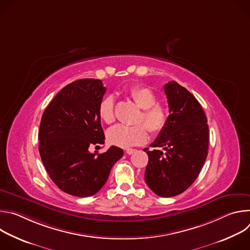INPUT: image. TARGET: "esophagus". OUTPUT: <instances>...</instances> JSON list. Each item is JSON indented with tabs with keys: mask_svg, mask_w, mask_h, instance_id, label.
<instances>
[{
	"mask_svg": "<svg viewBox=\"0 0 250 250\" xmlns=\"http://www.w3.org/2000/svg\"><path fill=\"white\" fill-rule=\"evenodd\" d=\"M135 150L134 149H132V148H128V149H126V154H128V155H130V154H132L133 152H134Z\"/></svg>",
	"mask_w": 250,
	"mask_h": 250,
	"instance_id": "1",
	"label": "esophagus"
}]
</instances>
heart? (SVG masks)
I'll list each match as a JSON object with an SVG mask.
<instances>
[{
    "label": "heart",
    "instance_id": "obj_1",
    "mask_svg": "<svg viewBox=\"0 0 250 250\" xmlns=\"http://www.w3.org/2000/svg\"><path fill=\"white\" fill-rule=\"evenodd\" d=\"M130 98L144 110L137 120V125L127 126L118 125L108 132V139L112 145L127 148L145 144L148 138L147 129L154 135L161 133L167 126L169 113L166 106L157 103L156 95L148 88L136 86L129 91ZM99 115L105 124L116 120L114 97H105L99 105Z\"/></svg>",
    "mask_w": 250,
    "mask_h": 250
}]
</instances>
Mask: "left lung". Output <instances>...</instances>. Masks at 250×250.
Here are the masks:
<instances>
[{"label":"left lung","mask_w":250,"mask_h":250,"mask_svg":"<svg viewBox=\"0 0 250 250\" xmlns=\"http://www.w3.org/2000/svg\"><path fill=\"white\" fill-rule=\"evenodd\" d=\"M169 120L146 151L148 163L145 179L158 196L174 197L186 191L196 180L206 161L208 148V125L197 99L175 81L164 86Z\"/></svg>","instance_id":"obj_1"}]
</instances>
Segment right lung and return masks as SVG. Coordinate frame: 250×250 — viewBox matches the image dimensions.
Instances as JSON below:
<instances>
[{
    "instance_id": "add662e5",
    "label": "right lung",
    "mask_w": 250,
    "mask_h": 250,
    "mask_svg": "<svg viewBox=\"0 0 250 250\" xmlns=\"http://www.w3.org/2000/svg\"><path fill=\"white\" fill-rule=\"evenodd\" d=\"M105 87L99 79H80L61 89L47 105L40 125V154L55 185L76 197L98 193L124 151L111 146L104 153L90 152L104 145L99 105Z\"/></svg>"
}]
</instances>
